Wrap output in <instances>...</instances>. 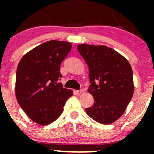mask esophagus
Segmentation results:
<instances>
[{
  "label": "esophagus",
  "mask_w": 154,
  "mask_h": 154,
  "mask_svg": "<svg viewBox=\"0 0 154 154\" xmlns=\"http://www.w3.org/2000/svg\"><path fill=\"white\" fill-rule=\"evenodd\" d=\"M83 92H84V90L83 89H81V90H76V91H75V92H76V93L79 94H82Z\"/></svg>",
  "instance_id": "1"
}]
</instances>
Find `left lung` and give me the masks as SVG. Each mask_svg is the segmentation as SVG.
<instances>
[{
	"label": "left lung",
	"mask_w": 154,
	"mask_h": 154,
	"mask_svg": "<svg viewBox=\"0 0 154 154\" xmlns=\"http://www.w3.org/2000/svg\"><path fill=\"white\" fill-rule=\"evenodd\" d=\"M77 49L89 69L88 92L94 104L87 114L97 123L109 125L123 115L134 92L130 63L112 48L81 44Z\"/></svg>",
	"instance_id": "8db88e82"
}]
</instances>
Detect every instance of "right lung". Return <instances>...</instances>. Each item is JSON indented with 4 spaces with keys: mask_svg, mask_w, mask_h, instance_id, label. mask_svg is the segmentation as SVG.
Listing matches in <instances>:
<instances>
[{
    "mask_svg": "<svg viewBox=\"0 0 154 154\" xmlns=\"http://www.w3.org/2000/svg\"><path fill=\"white\" fill-rule=\"evenodd\" d=\"M71 47L66 41L45 42L25 54L17 66V100L26 115L41 125L57 119L73 95L72 90L59 83L62 77L61 63Z\"/></svg>",
    "mask_w": 154,
    "mask_h": 154,
    "instance_id": "right-lung-1",
    "label": "right lung"
}]
</instances>
